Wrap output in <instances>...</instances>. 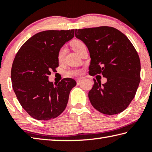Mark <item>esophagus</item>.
Wrapping results in <instances>:
<instances>
[{"instance_id": "34e87169", "label": "esophagus", "mask_w": 152, "mask_h": 152, "mask_svg": "<svg viewBox=\"0 0 152 152\" xmlns=\"http://www.w3.org/2000/svg\"><path fill=\"white\" fill-rule=\"evenodd\" d=\"M82 80H83V78H78L76 79V82H77V84H79L80 82V81H82Z\"/></svg>"}]
</instances>
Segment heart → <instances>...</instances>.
<instances>
[{
  "instance_id": "1",
  "label": "heart",
  "mask_w": 152,
  "mask_h": 152,
  "mask_svg": "<svg viewBox=\"0 0 152 152\" xmlns=\"http://www.w3.org/2000/svg\"><path fill=\"white\" fill-rule=\"evenodd\" d=\"M71 46L74 49V50L79 55V53H80V51L83 50L84 48H86V46L82 41L80 39H74L71 42ZM66 53V48L64 47H61L58 51V60L59 61H61L63 60L65 56ZM82 70H78V69H75V70H68L65 72V74L67 76H78L80 74H81Z\"/></svg>"
}]
</instances>
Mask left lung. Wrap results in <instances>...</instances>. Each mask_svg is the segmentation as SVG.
<instances>
[{
    "mask_svg": "<svg viewBox=\"0 0 152 152\" xmlns=\"http://www.w3.org/2000/svg\"><path fill=\"white\" fill-rule=\"evenodd\" d=\"M76 37L88 48L89 74H101L105 84L94 80L88 92L91 104L104 115L121 113L129 105L140 82L139 55L127 36L109 26L76 29Z\"/></svg>",
    "mask_w": 152,
    "mask_h": 152,
    "instance_id": "obj_1",
    "label": "left lung"
}]
</instances>
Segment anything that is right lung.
Wrapping results in <instances>:
<instances>
[{
    "mask_svg": "<svg viewBox=\"0 0 152 152\" xmlns=\"http://www.w3.org/2000/svg\"><path fill=\"white\" fill-rule=\"evenodd\" d=\"M74 36V29L43 31L25 42L15 56L12 88L21 107L35 119H55L66 109L76 81L66 78L54 85L48 78L59 66V50Z\"/></svg>",
    "mask_w": 152,
    "mask_h": 152,
    "instance_id": "right-lung-1",
    "label": "right lung"
}]
</instances>
